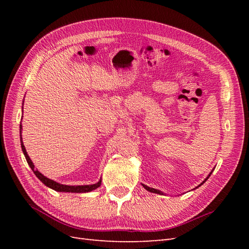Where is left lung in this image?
<instances>
[{
  "label": "left lung",
  "mask_w": 249,
  "mask_h": 249,
  "mask_svg": "<svg viewBox=\"0 0 249 249\" xmlns=\"http://www.w3.org/2000/svg\"><path fill=\"white\" fill-rule=\"evenodd\" d=\"M212 172H213V170L210 172V175H209V176H208V177L205 178V180H203V182H202V183H201L199 186H201L203 183L206 182V180L209 178V177L211 176V173H212ZM142 186H143V188H144V189H146V190H147V191H149V192L157 193V194H162V195H163V192H162V191H160V190H158V189H154V188H150V187H148V186H146V185H144V184H142ZM199 186H198V187H199ZM196 188H197V187H196Z\"/></svg>",
  "instance_id": "obj_1"
}]
</instances>
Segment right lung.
Segmentation results:
<instances>
[{"instance_id":"add662e5","label":"right lung","mask_w":249,"mask_h":249,"mask_svg":"<svg viewBox=\"0 0 249 249\" xmlns=\"http://www.w3.org/2000/svg\"><path fill=\"white\" fill-rule=\"evenodd\" d=\"M21 125H20V145H21V149H22V153H24L25 157H26V160L29 164V166L31 167V169L33 170V172L35 173V176L38 178L41 182L46 185L47 187L51 188V189L58 191V192H71V193H86V192H90L92 190H95L96 188H99L102 184V178H100V180L95 184L92 185H81V186H70V185H63V184H60L55 182V180H53L47 177H44L41 172H39L37 170L34 166V164L32 162V160L30 159V157L27 153V150L25 148L24 145V142H22V138H21Z\"/></svg>"}]
</instances>
